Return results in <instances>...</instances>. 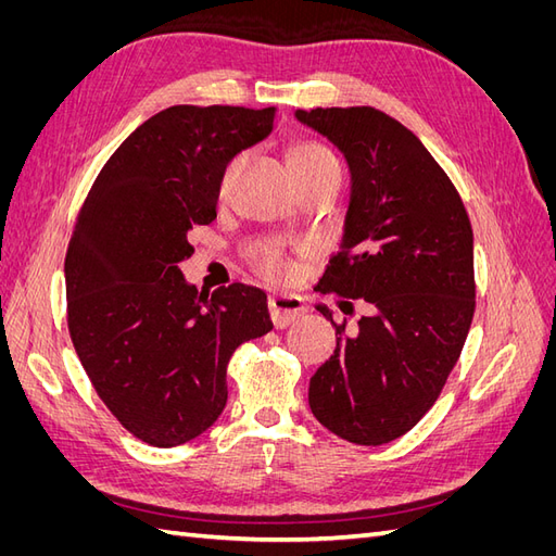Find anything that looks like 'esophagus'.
I'll return each instance as SVG.
<instances>
[{
  "label": "esophagus",
  "instance_id": "1",
  "mask_svg": "<svg viewBox=\"0 0 556 556\" xmlns=\"http://www.w3.org/2000/svg\"><path fill=\"white\" fill-rule=\"evenodd\" d=\"M268 311H271L276 329H285L294 325L299 317H304L308 313V306L299 294H274L268 296Z\"/></svg>",
  "mask_w": 556,
  "mask_h": 556
}]
</instances>
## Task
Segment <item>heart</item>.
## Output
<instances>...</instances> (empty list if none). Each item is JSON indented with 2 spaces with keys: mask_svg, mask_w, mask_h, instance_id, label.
<instances>
[{
  "mask_svg": "<svg viewBox=\"0 0 556 556\" xmlns=\"http://www.w3.org/2000/svg\"><path fill=\"white\" fill-rule=\"evenodd\" d=\"M241 164H243V157H237L227 164V169L220 178V194H227L231 190L233 180H237V176L241 172ZM333 166H339V164H336L329 150L319 143L306 141V143H296L290 150V169H292L294 178L323 172V169H333ZM264 274L271 278H282L285 274H288V264H285L280 257L271 255L264 262Z\"/></svg>",
  "mask_w": 556,
  "mask_h": 556,
  "instance_id": "1",
  "label": "heart"
}]
</instances>
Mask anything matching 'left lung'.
<instances>
[{"label": "left lung", "instance_id": "8db88e82", "mask_svg": "<svg viewBox=\"0 0 556 556\" xmlns=\"http://www.w3.org/2000/svg\"><path fill=\"white\" fill-rule=\"evenodd\" d=\"M341 150L350 197L319 292L364 299L308 387L315 419L343 441L382 445L439 399L476 311L473 229L459 192L410 129L371 106L294 111ZM348 304V301H339Z\"/></svg>", "mask_w": 556, "mask_h": 556}]
</instances>
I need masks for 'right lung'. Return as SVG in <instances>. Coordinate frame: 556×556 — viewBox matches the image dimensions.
<instances>
[{"instance_id":"add662e5","label":"right lung","mask_w":556,"mask_h":556,"mask_svg":"<svg viewBox=\"0 0 556 556\" xmlns=\"http://www.w3.org/2000/svg\"><path fill=\"white\" fill-rule=\"evenodd\" d=\"M274 109L172 106L134 129L97 176L64 260L78 359L127 431L188 443L227 406V364L274 329L266 292L185 280L190 231L215 220L220 178L274 131Z\"/></svg>"}]
</instances>
